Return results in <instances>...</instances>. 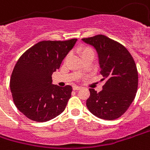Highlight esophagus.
<instances>
[{
	"instance_id": "obj_1",
	"label": "esophagus",
	"mask_w": 150,
	"mask_h": 150,
	"mask_svg": "<svg viewBox=\"0 0 150 150\" xmlns=\"http://www.w3.org/2000/svg\"><path fill=\"white\" fill-rule=\"evenodd\" d=\"M80 89H81V87L79 86H73V90H79Z\"/></svg>"
}]
</instances>
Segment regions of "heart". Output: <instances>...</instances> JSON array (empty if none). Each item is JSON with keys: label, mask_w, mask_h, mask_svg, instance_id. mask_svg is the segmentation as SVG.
<instances>
[{"label": "heart", "mask_w": 150, "mask_h": 150, "mask_svg": "<svg viewBox=\"0 0 150 150\" xmlns=\"http://www.w3.org/2000/svg\"><path fill=\"white\" fill-rule=\"evenodd\" d=\"M80 52H81L83 58L88 57V56H94V52H93V49L89 46H83L80 50Z\"/></svg>", "instance_id": "heart-1"}]
</instances>
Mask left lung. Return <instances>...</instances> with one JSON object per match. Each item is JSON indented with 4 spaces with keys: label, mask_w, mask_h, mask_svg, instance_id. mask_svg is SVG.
<instances>
[{
    "label": "left lung",
    "mask_w": 150,
    "mask_h": 150,
    "mask_svg": "<svg viewBox=\"0 0 150 150\" xmlns=\"http://www.w3.org/2000/svg\"><path fill=\"white\" fill-rule=\"evenodd\" d=\"M83 41L95 48L102 80H106L99 93L90 88L86 106L98 118L116 120L126 112L135 98L139 83L135 62L123 45L105 35L98 34Z\"/></svg>",
    "instance_id": "left-lung-1"
}]
</instances>
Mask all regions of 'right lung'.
<instances>
[{"label":"right lung","instance_id":"obj_1","mask_svg":"<svg viewBox=\"0 0 150 150\" xmlns=\"http://www.w3.org/2000/svg\"><path fill=\"white\" fill-rule=\"evenodd\" d=\"M77 39L42 41L19 57L10 79V89L16 108L36 122H45L64 111L72 87L52 84V73Z\"/></svg>","mask_w":150,"mask_h":150}]
</instances>
